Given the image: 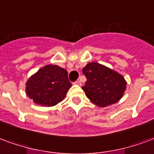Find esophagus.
<instances>
[{
    "instance_id": "obj_1",
    "label": "esophagus",
    "mask_w": 154,
    "mask_h": 154,
    "mask_svg": "<svg viewBox=\"0 0 154 154\" xmlns=\"http://www.w3.org/2000/svg\"><path fill=\"white\" fill-rule=\"evenodd\" d=\"M73 84H75V85H78V86H81V85H82V82H81L80 81H76V82H74Z\"/></svg>"
}]
</instances>
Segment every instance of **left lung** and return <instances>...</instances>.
I'll use <instances>...</instances> for the list:
<instances>
[{
	"mask_svg": "<svg viewBox=\"0 0 154 154\" xmlns=\"http://www.w3.org/2000/svg\"><path fill=\"white\" fill-rule=\"evenodd\" d=\"M82 72L86 77L82 90L92 103L106 107L122 97L126 82L119 73L98 63H89Z\"/></svg>",
	"mask_w": 154,
	"mask_h": 154,
	"instance_id": "left-lung-1",
	"label": "left lung"
}]
</instances>
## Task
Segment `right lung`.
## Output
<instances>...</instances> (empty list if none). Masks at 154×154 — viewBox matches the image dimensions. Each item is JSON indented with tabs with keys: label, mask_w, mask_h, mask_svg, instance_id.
<instances>
[{
	"label": "right lung",
	"mask_w": 154,
	"mask_h": 154,
	"mask_svg": "<svg viewBox=\"0 0 154 154\" xmlns=\"http://www.w3.org/2000/svg\"><path fill=\"white\" fill-rule=\"evenodd\" d=\"M26 86L28 97L40 105L50 107L64 99L72 84L65 69L57 65H46L34 74Z\"/></svg>",
	"instance_id": "1"
}]
</instances>
